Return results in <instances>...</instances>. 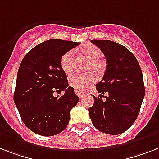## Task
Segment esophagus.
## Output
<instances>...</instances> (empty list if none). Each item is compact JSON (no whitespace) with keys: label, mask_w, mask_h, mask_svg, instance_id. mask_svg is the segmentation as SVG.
Segmentation results:
<instances>
[{"label":"esophagus","mask_w":159,"mask_h":159,"mask_svg":"<svg viewBox=\"0 0 159 159\" xmlns=\"http://www.w3.org/2000/svg\"><path fill=\"white\" fill-rule=\"evenodd\" d=\"M75 93L80 98H82L83 96H84V93L81 90H80V89H75Z\"/></svg>","instance_id":"1"}]
</instances>
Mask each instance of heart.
Masks as SVG:
<instances>
[{
	"mask_svg": "<svg viewBox=\"0 0 159 159\" xmlns=\"http://www.w3.org/2000/svg\"><path fill=\"white\" fill-rule=\"evenodd\" d=\"M84 58L88 60L85 74H75L69 79V84L75 89L81 91L87 89L96 81L95 75H101L106 69V62L102 57V51L93 44H84L77 50ZM61 67L66 74L70 75L75 70V57L73 51H68L61 57Z\"/></svg>",
	"mask_w": 159,
	"mask_h": 159,
	"instance_id": "obj_1",
	"label": "heart"
}]
</instances>
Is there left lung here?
Listing matches in <instances>:
<instances>
[{
	"label": "left lung",
	"mask_w": 159,
	"mask_h": 159,
	"mask_svg": "<svg viewBox=\"0 0 159 159\" xmlns=\"http://www.w3.org/2000/svg\"><path fill=\"white\" fill-rule=\"evenodd\" d=\"M106 58V69L97 84L98 98L89 108L92 123L100 132L119 135L128 129L138 116L145 97L142 71L128 48L108 40H92ZM106 99L102 101V97Z\"/></svg>",
	"instance_id": "obj_1"
}]
</instances>
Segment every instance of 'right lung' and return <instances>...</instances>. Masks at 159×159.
<instances>
[{
	"label": "right lung",
	"mask_w": 159,
	"mask_h": 159,
	"mask_svg": "<svg viewBox=\"0 0 159 159\" xmlns=\"http://www.w3.org/2000/svg\"><path fill=\"white\" fill-rule=\"evenodd\" d=\"M79 42L52 39L37 44L23 57L17 75L14 101L23 124L36 134L51 136L61 132L80 98L68 86L61 57ZM56 91L65 92L55 98Z\"/></svg>",
	"instance_id": "1"
}]
</instances>
